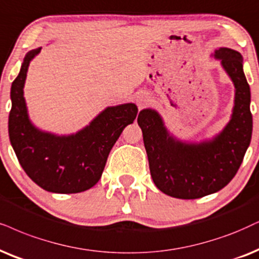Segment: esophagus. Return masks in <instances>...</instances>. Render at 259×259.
I'll list each match as a JSON object with an SVG mask.
<instances>
[{
	"label": "esophagus",
	"mask_w": 259,
	"mask_h": 259,
	"mask_svg": "<svg viewBox=\"0 0 259 259\" xmlns=\"http://www.w3.org/2000/svg\"><path fill=\"white\" fill-rule=\"evenodd\" d=\"M137 104H139V107H142L146 105L147 101L145 99H142V98H139V99H137Z\"/></svg>",
	"instance_id": "obj_1"
}]
</instances>
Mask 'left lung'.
<instances>
[{
    "label": "left lung",
    "instance_id": "1",
    "mask_svg": "<svg viewBox=\"0 0 259 259\" xmlns=\"http://www.w3.org/2000/svg\"><path fill=\"white\" fill-rule=\"evenodd\" d=\"M214 56L221 60L235 87L232 119L220 135L198 145L183 143L168 135L154 110H142L137 117L154 184L171 197L201 198L225 188L237 175L251 142V93L243 57L228 48L215 50Z\"/></svg>",
    "mask_w": 259,
    "mask_h": 259
}]
</instances>
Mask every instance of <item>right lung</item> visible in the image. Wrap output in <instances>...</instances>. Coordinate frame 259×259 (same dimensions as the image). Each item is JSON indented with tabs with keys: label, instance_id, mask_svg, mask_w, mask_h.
<instances>
[{
	"label": "right lung",
	"instance_id": "right-lung-1",
	"mask_svg": "<svg viewBox=\"0 0 259 259\" xmlns=\"http://www.w3.org/2000/svg\"><path fill=\"white\" fill-rule=\"evenodd\" d=\"M40 49L26 54L12 83L9 140L21 167L35 184L56 194H77L99 182L111 149L139 110L135 104L107 107L90 125L70 136L39 132L28 119L24 84L29 62Z\"/></svg>",
	"mask_w": 259,
	"mask_h": 259
}]
</instances>
